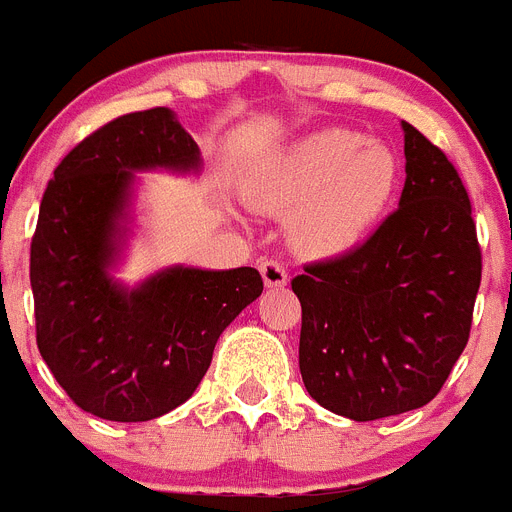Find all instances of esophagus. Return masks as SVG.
Segmentation results:
<instances>
[{"instance_id": "obj_1", "label": "esophagus", "mask_w": 512, "mask_h": 512, "mask_svg": "<svg viewBox=\"0 0 512 512\" xmlns=\"http://www.w3.org/2000/svg\"><path fill=\"white\" fill-rule=\"evenodd\" d=\"M259 271H261V277H264V284L269 289H279L287 284V269H284L279 261H261Z\"/></svg>"}]
</instances>
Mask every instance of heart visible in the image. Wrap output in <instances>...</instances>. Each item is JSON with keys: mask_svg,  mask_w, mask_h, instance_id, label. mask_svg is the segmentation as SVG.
I'll return each mask as SVG.
<instances>
[{"mask_svg": "<svg viewBox=\"0 0 512 512\" xmlns=\"http://www.w3.org/2000/svg\"><path fill=\"white\" fill-rule=\"evenodd\" d=\"M395 148L354 130L328 128L284 148L259 171L253 197L277 215H295L302 248L338 256L359 246L400 189Z\"/></svg>", "mask_w": 512, "mask_h": 512, "instance_id": "heart-1", "label": "heart"}]
</instances>
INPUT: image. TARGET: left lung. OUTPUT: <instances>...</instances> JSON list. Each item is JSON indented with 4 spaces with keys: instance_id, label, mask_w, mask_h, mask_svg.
Here are the masks:
<instances>
[{
    "instance_id": "left-lung-1",
    "label": "left lung",
    "mask_w": 512,
    "mask_h": 512,
    "mask_svg": "<svg viewBox=\"0 0 512 512\" xmlns=\"http://www.w3.org/2000/svg\"><path fill=\"white\" fill-rule=\"evenodd\" d=\"M400 207L346 256L292 279L302 305L300 372L330 413L377 420L423 408L469 341L482 253L451 161L402 122Z\"/></svg>"
}]
</instances>
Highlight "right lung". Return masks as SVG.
I'll use <instances>...</instances> for the list:
<instances>
[{"label":"right lung","mask_w":512,"mask_h":512,"mask_svg":"<svg viewBox=\"0 0 512 512\" xmlns=\"http://www.w3.org/2000/svg\"><path fill=\"white\" fill-rule=\"evenodd\" d=\"M140 171L200 174V146L169 107L122 115L53 171L30 246L38 348L81 410L117 423L161 418L194 395L225 328L261 295L251 266H169L115 279Z\"/></svg>","instance_id":"1"}]
</instances>
